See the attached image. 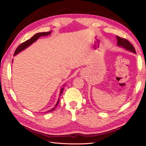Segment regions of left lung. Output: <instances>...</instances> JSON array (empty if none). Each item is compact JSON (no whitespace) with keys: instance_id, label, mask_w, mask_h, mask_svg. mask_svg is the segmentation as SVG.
Segmentation results:
<instances>
[{"instance_id":"left-lung-1","label":"left lung","mask_w":146,"mask_h":146,"mask_svg":"<svg viewBox=\"0 0 146 146\" xmlns=\"http://www.w3.org/2000/svg\"><path fill=\"white\" fill-rule=\"evenodd\" d=\"M117 39V46H119V47H122L123 48H124L127 51H129L131 52H134V53L136 54V52L135 50V48L132 44L129 42V41L123 39L122 38H120L119 36H116Z\"/></svg>"}]
</instances>
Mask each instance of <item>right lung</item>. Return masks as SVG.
<instances>
[{
    "instance_id": "add662e5",
    "label": "right lung",
    "mask_w": 146,
    "mask_h": 146,
    "mask_svg": "<svg viewBox=\"0 0 146 146\" xmlns=\"http://www.w3.org/2000/svg\"><path fill=\"white\" fill-rule=\"evenodd\" d=\"M51 33V31L39 33L36 34V35H34L31 38H30L29 39L27 40V41H26L25 42H24L23 43H22V44H21L17 48L16 50H15V52H14V56L17 55V54L19 53V52H21L22 51L24 50V49H26L27 48H28L29 46H31V44H33V43H34L35 41H36L37 40H38V39L40 38V37L48 36V35H50ZM12 61H13V60H12ZM64 85H64L63 86H64ZM63 87H64V86H63V88H62L61 89V91H60V97H59V98L60 97V96H61V94H62V92H63V90H64V88H63ZM59 102H60V99L58 98L57 103L56 104V105H54V107L53 108H52L51 109L48 110V111H46V112H50V111H52V110H54L55 109V108H56V107L57 105H58V103H59Z\"/></svg>"
}]
</instances>
